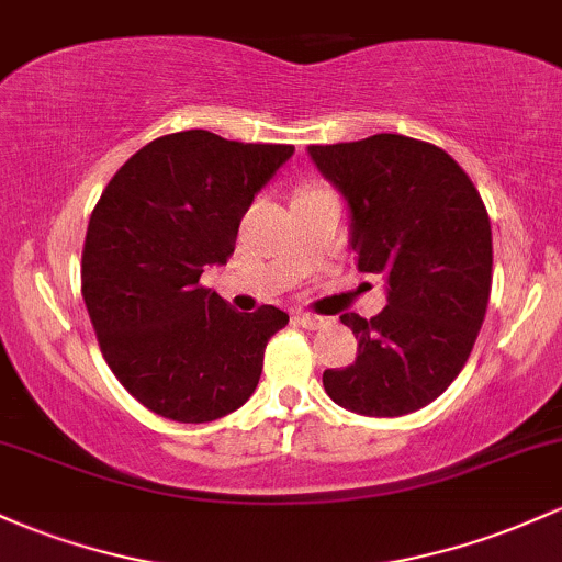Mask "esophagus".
Listing matches in <instances>:
<instances>
[{
	"mask_svg": "<svg viewBox=\"0 0 562 562\" xmlns=\"http://www.w3.org/2000/svg\"><path fill=\"white\" fill-rule=\"evenodd\" d=\"M295 323H299L301 328H306V330H319V328H325V325H328V319L317 317V314L299 312V314H295Z\"/></svg>",
	"mask_w": 562,
	"mask_h": 562,
	"instance_id": "obj_1",
	"label": "esophagus"
}]
</instances>
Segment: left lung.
I'll return each instance as SVG.
<instances>
[{
    "mask_svg": "<svg viewBox=\"0 0 562 562\" xmlns=\"http://www.w3.org/2000/svg\"><path fill=\"white\" fill-rule=\"evenodd\" d=\"M306 151L347 200L357 269L386 280L375 317H341L357 357L323 373L325 392L360 416L424 408L470 360L488 310L493 243L483 200L451 154L408 135Z\"/></svg>",
    "mask_w": 562,
    "mask_h": 562,
    "instance_id": "8db88e82",
    "label": "left lung"
}]
</instances>
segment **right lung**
<instances>
[{"instance_id": "add662e5", "label": "right lung", "mask_w": 562, "mask_h": 562, "mask_svg": "<svg viewBox=\"0 0 562 562\" xmlns=\"http://www.w3.org/2000/svg\"><path fill=\"white\" fill-rule=\"evenodd\" d=\"M293 151L183 131L135 151L103 189L82 250L85 306L111 373L157 416L215 422L256 392L288 314L234 312L200 277L226 263L239 221Z\"/></svg>"}]
</instances>
